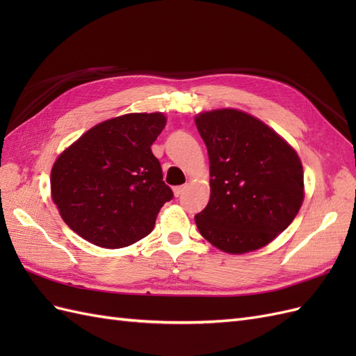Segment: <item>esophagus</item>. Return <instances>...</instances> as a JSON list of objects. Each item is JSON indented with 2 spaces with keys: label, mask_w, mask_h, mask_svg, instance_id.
I'll list each match as a JSON object with an SVG mask.
<instances>
[{
  "label": "esophagus",
  "mask_w": 356,
  "mask_h": 356,
  "mask_svg": "<svg viewBox=\"0 0 356 356\" xmlns=\"http://www.w3.org/2000/svg\"><path fill=\"white\" fill-rule=\"evenodd\" d=\"M184 191H186V186H179V187L174 188V195H175V197H179V196H182V193Z\"/></svg>",
  "instance_id": "34e87169"
}]
</instances>
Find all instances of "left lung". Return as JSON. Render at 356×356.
Listing matches in <instances>:
<instances>
[{
  "instance_id": "left-lung-1",
  "label": "left lung",
  "mask_w": 356,
  "mask_h": 356,
  "mask_svg": "<svg viewBox=\"0 0 356 356\" xmlns=\"http://www.w3.org/2000/svg\"><path fill=\"white\" fill-rule=\"evenodd\" d=\"M209 156L211 197L196 225L229 254L272 242L293 222L305 199L303 166L273 129L239 110L196 117Z\"/></svg>"
}]
</instances>
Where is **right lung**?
<instances>
[{
	"label": "right lung",
	"mask_w": 356,
	"mask_h": 356,
	"mask_svg": "<svg viewBox=\"0 0 356 356\" xmlns=\"http://www.w3.org/2000/svg\"><path fill=\"white\" fill-rule=\"evenodd\" d=\"M165 124L161 113L110 118L58 157L51 199L71 230L111 250L152 233L160 208L174 197L152 153Z\"/></svg>",
	"instance_id": "obj_1"
}]
</instances>
